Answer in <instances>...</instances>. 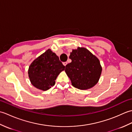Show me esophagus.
Segmentation results:
<instances>
[{"label":"esophagus","mask_w":132,"mask_h":132,"mask_svg":"<svg viewBox=\"0 0 132 132\" xmlns=\"http://www.w3.org/2000/svg\"><path fill=\"white\" fill-rule=\"evenodd\" d=\"M63 65H64V66H66V64H68V62H64L63 63Z\"/></svg>","instance_id":"obj_1"}]
</instances>
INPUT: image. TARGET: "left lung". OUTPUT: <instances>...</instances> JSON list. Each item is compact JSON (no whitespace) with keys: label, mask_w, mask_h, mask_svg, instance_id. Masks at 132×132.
I'll use <instances>...</instances> for the list:
<instances>
[{"label":"left lung","mask_w":132,"mask_h":132,"mask_svg":"<svg viewBox=\"0 0 132 132\" xmlns=\"http://www.w3.org/2000/svg\"><path fill=\"white\" fill-rule=\"evenodd\" d=\"M71 62L66 66L65 72L72 86L85 90L93 87L102 71L100 61L85 47H78L70 53Z\"/></svg>","instance_id":"obj_1"}]
</instances>
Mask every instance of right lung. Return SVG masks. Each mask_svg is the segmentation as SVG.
Listing matches in <instances>:
<instances>
[{"instance_id": "1", "label": "right lung", "mask_w": 132, "mask_h": 132, "mask_svg": "<svg viewBox=\"0 0 132 132\" xmlns=\"http://www.w3.org/2000/svg\"><path fill=\"white\" fill-rule=\"evenodd\" d=\"M65 66L59 57L48 49L33 61L28 69L32 85L39 89L46 91L55 85V80Z\"/></svg>"}]
</instances>
